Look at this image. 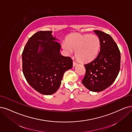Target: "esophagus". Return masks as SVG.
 <instances>
[{"label":"esophagus","instance_id":"esophagus-1","mask_svg":"<svg viewBox=\"0 0 132 132\" xmlns=\"http://www.w3.org/2000/svg\"><path fill=\"white\" fill-rule=\"evenodd\" d=\"M77 64H78V63H77V62H76L73 61V66L75 67V66H76Z\"/></svg>","mask_w":132,"mask_h":132}]
</instances>
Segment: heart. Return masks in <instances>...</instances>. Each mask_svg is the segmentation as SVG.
<instances>
[{
	"label": "heart",
	"mask_w": 132,
	"mask_h": 132,
	"mask_svg": "<svg viewBox=\"0 0 132 132\" xmlns=\"http://www.w3.org/2000/svg\"><path fill=\"white\" fill-rule=\"evenodd\" d=\"M62 46L68 54L76 50V55L81 62H88L95 59L99 52L101 42L95 35L75 34L70 36L63 42Z\"/></svg>",
	"instance_id": "obj_1"
}]
</instances>
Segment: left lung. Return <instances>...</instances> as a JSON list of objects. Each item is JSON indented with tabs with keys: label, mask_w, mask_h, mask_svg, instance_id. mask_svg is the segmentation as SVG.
<instances>
[{
	"label": "left lung",
	"mask_w": 132,
	"mask_h": 132,
	"mask_svg": "<svg viewBox=\"0 0 132 132\" xmlns=\"http://www.w3.org/2000/svg\"><path fill=\"white\" fill-rule=\"evenodd\" d=\"M101 42L100 52L94 60L84 65L85 75L82 83L87 89L100 92L110 86L120 69L121 55L115 42L109 35L94 30Z\"/></svg>",
	"instance_id": "left-lung-1"
}]
</instances>
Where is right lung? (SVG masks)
Masks as SVG:
<instances>
[{
    "label": "right lung",
    "instance_id": "1",
    "mask_svg": "<svg viewBox=\"0 0 132 132\" xmlns=\"http://www.w3.org/2000/svg\"><path fill=\"white\" fill-rule=\"evenodd\" d=\"M52 32L40 31L34 34L22 53L23 72L27 81L45 95L56 92L63 73L73 66L70 57L61 55V45Z\"/></svg>",
    "mask_w": 132,
    "mask_h": 132
}]
</instances>
